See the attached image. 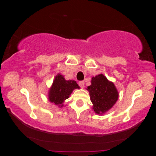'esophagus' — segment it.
<instances>
[{
	"label": "esophagus",
	"mask_w": 156,
	"mask_h": 156,
	"mask_svg": "<svg viewBox=\"0 0 156 156\" xmlns=\"http://www.w3.org/2000/svg\"><path fill=\"white\" fill-rule=\"evenodd\" d=\"M78 84H79V86H80L81 88H84V81H80L78 83Z\"/></svg>",
	"instance_id": "1"
}]
</instances>
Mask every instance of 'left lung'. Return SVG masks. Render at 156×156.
Instances as JSON below:
<instances>
[{"mask_svg": "<svg viewBox=\"0 0 156 156\" xmlns=\"http://www.w3.org/2000/svg\"><path fill=\"white\" fill-rule=\"evenodd\" d=\"M87 90L93 104L92 109L98 115H103L112 109L119 97L114 83L102 73L91 78V85Z\"/></svg>", "mask_w": 156, "mask_h": 156, "instance_id": "obj_1", "label": "left lung"}]
</instances>
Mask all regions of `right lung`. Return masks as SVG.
<instances>
[{
    "instance_id": "right-lung-1",
    "label": "right lung",
    "mask_w": 156,
    "mask_h": 156,
    "mask_svg": "<svg viewBox=\"0 0 156 156\" xmlns=\"http://www.w3.org/2000/svg\"><path fill=\"white\" fill-rule=\"evenodd\" d=\"M80 89L75 80H65L64 76L60 73L55 76L51 87L49 89L48 100L50 102L61 108L64 107V102L69 98L73 91Z\"/></svg>"
}]
</instances>
